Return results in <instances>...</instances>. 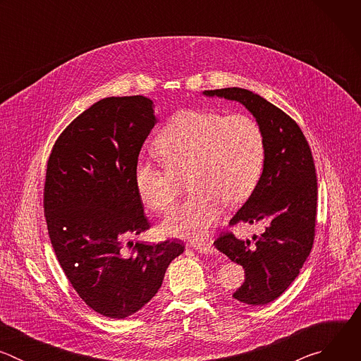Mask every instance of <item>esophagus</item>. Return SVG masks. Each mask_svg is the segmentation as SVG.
<instances>
[{
  "label": "esophagus",
  "mask_w": 361,
  "mask_h": 361,
  "mask_svg": "<svg viewBox=\"0 0 361 361\" xmlns=\"http://www.w3.org/2000/svg\"><path fill=\"white\" fill-rule=\"evenodd\" d=\"M198 252H202V254H214L216 252V248L212 243H207V244H197V245H192Z\"/></svg>",
  "instance_id": "esophagus-1"
}]
</instances>
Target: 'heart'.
Returning <instances> with one entry per match:
<instances>
[{"instance_id": "obj_1", "label": "heart", "mask_w": 361, "mask_h": 361, "mask_svg": "<svg viewBox=\"0 0 361 361\" xmlns=\"http://www.w3.org/2000/svg\"><path fill=\"white\" fill-rule=\"evenodd\" d=\"M164 166L140 160L134 184L142 202L157 213L176 202L180 178L190 177V200L174 207L160 230L170 237L202 241L217 223L223 204L245 201L259 184L264 166V135L245 114L178 113L154 141Z\"/></svg>"}]
</instances>
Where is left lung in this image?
I'll list each match as a JSON object with an SVG mask.
<instances>
[{"label": "left lung", "mask_w": 361, "mask_h": 361, "mask_svg": "<svg viewBox=\"0 0 361 361\" xmlns=\"http://www.w3.org/2000/svg\"><path fill=\"white\" fill-rule=\"evenodd\" d=\"M204 94L241 102L264 135L260 181L230 226L264 223L266 230L252 237V245L233 233L221 234L214 245L244 269L245 280L233 297L251 305L269 304L295 280L314 243L317 177L312 149L298 124L259 94L238 87Z\"/></svg>", "instance_id": "1"}]
</instances>
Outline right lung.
<instances>
[{"instance_id":"right-lung-1","label":"right lung","mask_w":361,"mask_h":361,"mask_svg":"<svg viewBox=\"0 0 361 361\" xmlns=\"http://www.w3.org/2000/svg\"><path fill=\"white\" fill-rule=\"evenodd\" d=\"M157 120L142 95L102 98L57 138L47 163L44 214L57 260L101 316L126 319L163 284L184 244L123 240L149 228L134 184L141 147Z\"/></svg>"}]
</instances>
